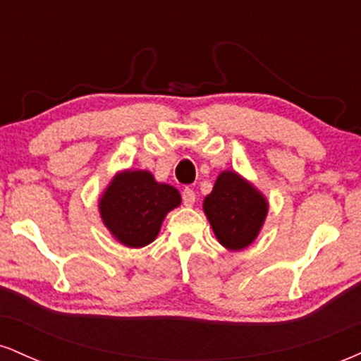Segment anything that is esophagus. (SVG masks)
<instances>
[{
	"mask_svg": "<svg viewBox=\"0 0 361 361\" xmlns=\"http://www.w3.org/2000/svg\"><path fill=\"white\" fill-rule=\"evenodd\" d=\"M195 198H197V195L192 188H185L183 192H181V200H183V204L186 207H192L195 204Z\"/></svg>",
	"mask_w": 361,
	"mask_h": 361,
	"instance_id": "obj_1",
	"label": "esophagus"
}]
</instances>
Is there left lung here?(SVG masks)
<instances>
[{
    "label": "left lung",
    "mask_w": 361,
    "mask_h": 361,
    "mask_svg": "<svg viewBox=\"0 0 361 361\" xmlns=\"http://www.w3.org/2000/svg\"><path fill=\"white\" fill-rule=\"evenodd\" d=\"M204 210L219 243L233 251L244 250L255 241L268 204L258 190L234 171H224L212 193L205 197Z\"/></svg>",
    "instance_id": "obj_1"
}]
</instances>
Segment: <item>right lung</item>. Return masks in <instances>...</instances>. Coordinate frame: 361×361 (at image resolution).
<instances>
[{"label":"right lung","mask_w":361,"mask_h":361,"mask_svg":"<svg viewBox=\"0 0 361 361\" xmlns=\"http://www.w3.org/2000/svg\"><path fill=\"white\" fill-rule=\"evenodd\" d=\"M180 202L175 186L157 183L149 171H126L103 193L100 214L120 243L142 247L154 241L163 219Z\"/></svg>","instance_id":"right-lung-1"}]
</instances>
